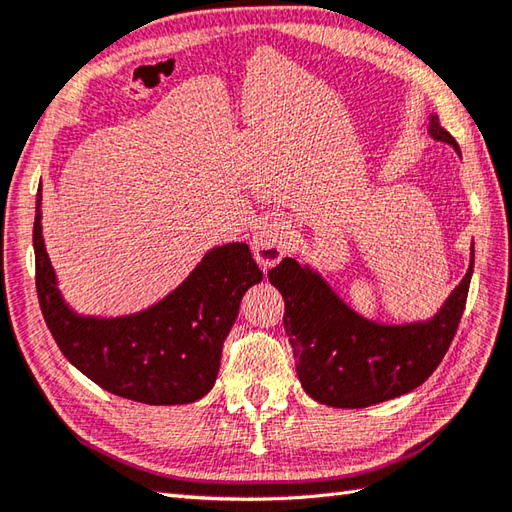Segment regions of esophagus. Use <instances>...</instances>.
<instances>
[{"instance_id": "34e87169", "label": "esophagus", "mask_w": 512, "mask_h": 512, "mask_svg": "<svg viewBox=\"0 0 512 512\" xmlns=\"http://www.w3.org/2000/svg\"><path fill=\"white\" fill-rule=\"evenodd\" d=\"M291 241H293V230L287 219L271 217L260 223V227L254 232V238H252V249L260 267L269 269L276 263H280V258L289 252Z\"/></svg>"}]
</instances>
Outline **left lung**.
Here are the masks:
<instances>
[{
    "label": "left lung",
    "instance_id": "left-lung-1",
    "mask_svg": "<svg viewBox=\"0 0 512 512\" xmlns=\"http://www.w3.org/2000/svg\"><path fill=\"white\" fill-rule=\"evenodd\" d=\"M429 133L458 149L438 116H431ZM471 274L473 265L434 320L381 326L350 311L311 269L293 258L280 260L269 271V282L285 298L282 320L306 394L317 403L355 410L396 399L425 383L456 337Z\"/></svg>",
    "mask_w": 512,
    "mask_h": 512
}]
</instances>
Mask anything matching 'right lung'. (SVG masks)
<instances>
[{"mask_svg":"<svg viewBox=\"0 0 512 512\" xmlns=\"http://www.w3.org/2000/svg\"><path fill=\"white\" fill-rule=\"evenodd\" d=\"M32 243L41 313L56 346L102 390L146 405H184L212 390L243 293L263 280L245 243L221 245L151 309L98 320L76 315L56 289L41 236V190Z\"/></svg>","mask_w":512,"mask_h":512,"instance_id":"obj_1","label":"right lung"}]
</instances>
